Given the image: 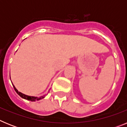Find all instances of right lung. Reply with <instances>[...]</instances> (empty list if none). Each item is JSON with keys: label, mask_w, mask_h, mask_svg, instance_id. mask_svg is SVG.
Masks as SVG:
<instances>
[{"label": "right lung", "mask_w": 127, "mask_h": 127, "mask_svg": "<svg viewBox=\"0 0 127 127\" xmlns=\"http://www.w3.org/2000/svg\"><path fill=\"white\" fill-rule=\"evenodd\" d=\"M10 78H11V77H10ZM13 87H14V90L16 91V92L17 93V94H18V95H20V97H22V98H24V99L28 100H30V101H32V102H35V101H37V100H39L42 99V98L45 97V95H43V96H41V97H33V96H29V95H25V94H22V93H21V92H18V90L15 88V86H14V85H13Z\"/></svg>", "instance_id": "obj_1"}]
</instances>
